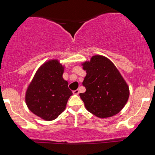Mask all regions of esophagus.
Returning <instances> with one entry per match:
<instances>
[{
  "label": "esophagus",
  "instance_id": "1",
  "mask_svg": "<svg viewBox=\"0 0 155 155\" xmlns=\"http://www.w3.org/2000/svg\"><path fill=\"white\" fill-rule=\"evenodd\" d=\"M73 93H74V95H79V90H74V91H73Z\"/></svg>",
  "mask_w": 155,
  "mask_h": 155
}]
</instances>
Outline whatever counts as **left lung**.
<instances>
[{"label": "left lung", "mask_w": 155, "mask_h": 155, "mask_svg": "<svg viewBox=\"0 0 155 155\" xmlns=\"http://www.w3.org/2000/svg\"><path fill=\"white\" fill-rule=\"evenodd\" d=\"M81 65L87 72L82 82L86 91L79 95L87 110L99 118L118 114L127 102L130 91L114 64L106 57L95 55Z\"/></svg>", "instance_id": "obj_1"}]
</instances>
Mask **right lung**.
Wrapping results in <instances>:
<instances>
[{
    "instance_id": "right-lung-1",
    "label": "right lung",
    "mask_w": 155,
    "mask_h": 155,
    "mask_svg": "<svg viewBox=\"0 0 155 155\" xmlns=\"http://www.w3.org/2000/svg\"><path fill=\"white\" fill-rule=\"evenodd\" d=\"M63 71L64 67L58 60L46 62L35 73L26 91L28 108L44 120H54L59 116L73 94L63 79Z\"/></svg>"
}]
</instances>
